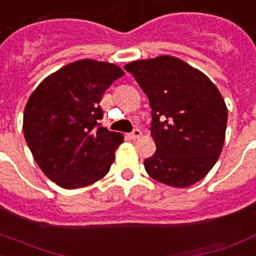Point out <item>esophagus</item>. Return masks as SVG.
I'll list each match as a JSON object with an SVG mask.
<instances>
[{"label":"esophagus","mask_w":256,"mask_h":256,"mask_svg":"<svg viewBox=\"0 0 256 256\" xmlns=\"http://www.w3.org/2000/svg\"><path fill=\"white\" fill-rule=\"evenodd\" d=\"M140 135H142V132H140V130H139V128H134V130H132V132H130V134H128V138L136 139V138H139Z\"/></svg>","instance_id":"34e87169"}]
</instances>
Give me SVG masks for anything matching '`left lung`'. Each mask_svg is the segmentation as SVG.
Here are the masks:
<instances>
[{
    "mask_svg": "<svg viewBox=\"0 0 256 256\" xmlns=\"http://www.w3.org/2000/svg\"><path fill=\"white\" fill-rule=\"evenodd\" d=\"M148 97L151 135L156 144L144 160L156 182L186 188L205 178L225 142L228 109L221 93L202 72L174 56L124 66Z\"/></svg>",
    "mask_w": 256,
    "mask_h": 256,
    "instance_id": "obj_1",
    "label": "left lung"
}]
</instances>
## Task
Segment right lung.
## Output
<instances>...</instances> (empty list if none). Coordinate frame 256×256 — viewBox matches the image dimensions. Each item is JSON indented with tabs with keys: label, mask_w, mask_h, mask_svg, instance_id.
<instances>
[{
	"label": "right lung",
	"mask_w": 256,
	"mask_h": 256,
	"mask_svg": "<svg viewBox=\"0 0 256 256\" xmlns=\"http://www.w3.org/2000/svg\"><path fill=\"white\" fill-rule=\"evenodd\" d=\"M124 74L114 64L78 60L44 78L30 96L24 139L42 171L62 188L86 186L109 172L124 136L101 126L100 101Z\"/></svg>",
	"instance_id": "obj_1"
}]
</instances>
